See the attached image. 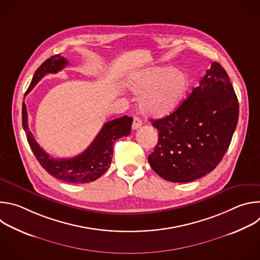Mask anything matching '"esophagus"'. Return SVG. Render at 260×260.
<instances>
[{
    "mask_svg": "<svg viewBox=\"0 0 260 260\" xmlns=\"http://www.w3.org/2000/svg\"><path fill=\"white\" fill-rule=\"evenodd\" d=\"M141 125H142V120L139 117L135 116L134 117V121H133V125H132L133 129H138Z\"/></svg>",
    "mask_w": 260,
    "mask_h": 260,
    "instance_id": "34e87169",
    "label": "esophagus"
}]
</instances>
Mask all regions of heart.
Instances as JSON below:
<instances>
[{"instance_id": "b5f03b06", "label": "heart", "mask_w": 260, "mask_h": 260, "mask_svg": "<svg viewBox=\"0 0 260 260\" xmlns=\"http://www.w3.org/2000/svg\"><path fill=\"white\" fill-rule=\"evenodd\" d=\"M131 90L141 95L142 112L160 118L170 115L186 95L190 79L174 67H155L136 73L128 82Z\"/></svg>"}]
</instances>
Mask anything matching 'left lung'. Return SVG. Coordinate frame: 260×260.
Listing matches in <instances>:
<instances>
[{"label":"left lung","instance_id":"left-lung-1","mask_svg":"<svg viewBox=\"0 0 260 260\" xmlns=\"http://www.w3.org/2000/svg\"><path fill=\"white\" fill-rule=\"evenodd\" d=\"M239 119V102L226 71L214 61L189 96L172 114L151 120L158 142L148 156L152 170L171 182L211 173L228 151Z\"/></svg>","mask_w":260,"mask_h":260}]
</instances>
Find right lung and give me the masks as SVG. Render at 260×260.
Returning a JSON list of instances; mask_svg holds the SVG:
<instances>
[{"label":"right lung","mask_w":260,"mask_h":260,"mask_svg":"<svg viewBox=\"0 0 260 260\" xmlns=\"http://www.w3.org/2000/svg\"><path fill=\"white\" fill-rule=\"evenodd\" d=\"M68 64V60L60 54H55L46 59L36 70L25 95L48 73L55 74ZM132 123L133 118L126 115L108 121L81 154L72 158L55 159L42 149L29 132L26 107L22 103V126L32 153L49 175L68 183L83 184L100 178L110 168L114 143L116 140L131 134Z\"/></svg>","instance_id":"right-lung-1"}]
</instances>
